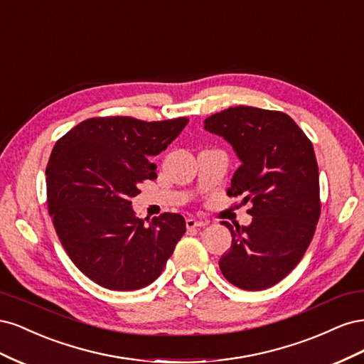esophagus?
I'll use <instances>...</instances> for the list:
<instances>
[{"instance_id": "1", "label": "esophagus", "mask_w": 364, "mask_h": 364, "mask_svg": "<svg viewBox=\"0 0 364 364\" xmlns=\"http://www.w3.org/2000/svg\"><path fill=\"white\" fill-rule=\"evenodd\" d=\"M206 225H208L206 220H199V218H193V217L186 218V228H188V229L203 228V226H206Z\"/></svg>"}]
</instances>
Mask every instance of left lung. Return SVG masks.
I'll list each match as a JSON object with an SVG mask.
<instances>
[{"instance_id": "obj_1", "label": "left lung", "mask_w": 364, "mask_h": 364, "mask_svg": "<svg viewBox=\"0 0 364 364\" xmlns=\"http://www.w3.org/2000/svg\"><path fill=\"white\" fill-rule=\"evenodd\" d=\"M203 129L232 146L241 165L228 194L243 196L253 217L249 226L222 223L232 245L220 270L238 289H269L299 264L321 215L311 141L287 114L252 106L208 117Z\"/></svg>"}]
</instances>
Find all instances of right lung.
I'll list each match as a JSON object with an SVG mask.
<instances>
[{
    "label": "right lung",
    "instance_id": "obj_1",
    "mask_svg": "<svg viewBox=\"0 0 364 364\" xmlns=\"http://www.w3.org/2000/svg\"><path fill=\"white\" fill-rule=\"evenodd\" d=\"M186 118L130 117L82 121L54 146L47 165V199L68 257L105 289L132 291L162 273L185 234L181 214L136 217L132 199L142 181L158 178L150 162L179 136Z\"/></svg>",
    "mask_w": 364,
    "mask_h": 364
}]
</instances>
